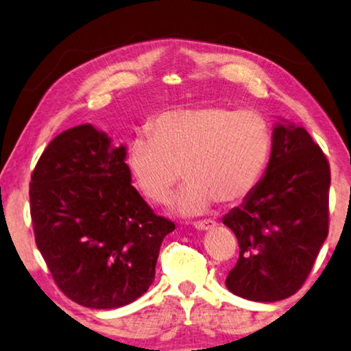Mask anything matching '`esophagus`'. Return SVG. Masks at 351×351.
I'll use <instances>...</instances> for the list:
<instances>
[{
    "label": "esophagus",
    "instance_id": "obj_1",
    "mask_svg": "<svg viewBox=\"0 0 351 351\" xmlns=\"http://www.w3.org/2000/svg\"><path fill=\"white\" fill-rule=\"evenodd\" d=\"M193 226H195V229H198V230H210L215 228L217 223L213 221V219H203V221H195Z\"/></svg>",
    "mask_w": 351,
    "mask_h": 351
}]
</instances>
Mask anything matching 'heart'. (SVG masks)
I'll use <instances>...</instances> for the list:
<instances>
[{
  "label": "heart",
  "mask_w": 351,
  "mask_h": 351,
  "mask_svg": "<svg viewBox=\"0 0 351 351\" xmlns=\"http://www.w3.org/2000/svg\"><path fill=\"white\" fill-rule=\"evenodd\" d=\"M271 153V130L260 112L207 104L165 111L150 123V138L128 145L127 162L141 192L154 204L170 199L181 171L187 186L173 210L184 217L246 199Z\"/></svg>",
  "instance_id": "b5f03b06"
}]
</instances>
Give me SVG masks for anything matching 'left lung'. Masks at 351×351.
I'll list each match as a JSON object with an SVG mask.
<instances>
[{"label": "left lung", "instance_id": "obj_1", "mask_svg": "<svg viewBox=\"0 0 351 351\" xmlns=\"http://www.w3.org/2000/svg\"><path fill=\"white\" fill-rule=\"evenodd\" d=\"M330 180L326 156L306 130L277 123L265 176L223 217L240 246L226 278L230 293L277 302L302 288L328 235Z\"/></svg>", "mask_w": 351, "mask_h": 351}]
</instances>
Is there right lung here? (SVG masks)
Returning a JSON list of instances; mask_svg holds the SVG:
<instances>
[{
    "label": "right lung",
    "mask_w": 351,
    "mask_h": 351,
    "mask_svg": "<svg viewBox=\"0 0 351 351\" xmlns=\"http://www.w3.org/2000/svg\"><path fill=\"white\" fill-rule=\"evenodd\" d=\"M125 156L85 123L58 134L32 171L35 243L57 287L82 306L110 310L144 294L175 230L132 186Z\"/></svg>",
    "instance_id": "right-lung-1"
}]
</instances>
